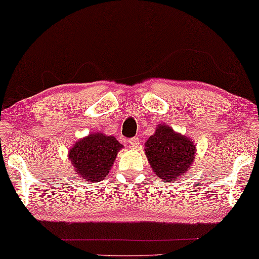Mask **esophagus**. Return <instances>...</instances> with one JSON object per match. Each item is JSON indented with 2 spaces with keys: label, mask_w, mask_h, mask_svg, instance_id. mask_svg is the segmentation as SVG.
Returning <instances> with one entry per match:
<instances>
[{
  "label": "esophagus",
  "mask_w": 259,
  "mask_h": 259,
  "mask_svg": "<svg viewBox=\"0 0 259 259\" xmlns=\"http://www.w3.org/2000/svg\"><path fill=\"white\" fill-rule=\"evenodd\" d=\"M140 142H141V141H140V139L132 138V139L128 140V146L131 148H133V149H137V148L140 147Z\"/></svg>",
  "instance_id": "esophagus-1"
}]
</instances>
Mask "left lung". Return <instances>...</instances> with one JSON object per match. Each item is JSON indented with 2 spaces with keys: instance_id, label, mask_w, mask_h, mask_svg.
<instances>
[{
  "instance_id": "obj_1",
  "label": "left lung",
  "mask_w": 259,
  "mask_h": 259,
  "mask_svg": "<svg viewBox=\"0 0 259 259\" xmlns=\"http://www.w3.org/2000/svg\"><path fill=\"white\" fill-rule=\"evenodd\" d=\"M146 156L155 175L164 180H176L185 175L196 156L192 140L166 125H158L146 142Z\"/></svg>"
}]
</instances>
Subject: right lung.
<instances>
[{"label": "right lung", "instance_id": "obj_1", "mask_svg": "<svg viewBox=\"0 0 259 259\" xmlns=\"http://www.w3.org/2000/svg\"><path fill=\"white\" fill-rule=\"evenodd\" d=\"M122 146L112 135L92 133L79 140L69 151V159L75 173L86 182L105 179Z\"/></svg>", "mask_w": 259, "mask_h": 259}]
</instances>
